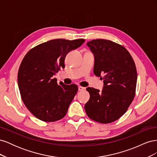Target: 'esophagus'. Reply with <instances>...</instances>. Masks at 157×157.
Masks as SVG:
<instances>
[{"label": "esophagus", "mask_w": 157, "mask_h": 157, "mask_svg": "<svg viewBox=\"0 0 157 157\" xmlns=\"http://www.w3.org/2000/svg\"><path fill=\"white\" fill-rule=\"evenodd\" d=\"M78 91H82V90H84L85 88L84 87H82V86H78Z\"/></svg>", "instance_id": "34e87169"}]
</instances>
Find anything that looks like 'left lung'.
<instances>
[{
	"label": "left lung",
	"instance_id": "8db88e82",
	"mask_svg": "<svg viewBox=\"0 0 157 157\" xmlns=\"http://www.w3.org/2000/svg\"><path fill=\"white\" fill-rule=\"evenodd\" d=\"M94 56V73L102 77L101 91L88 87L90 99L84 109L91 119L107 124L126 112L135 96L137 71L128 51L120 44L104 39L87 42Z\"/></svg>",
	"mask_w": 157,
	"mask_h": 157
}]
</instances>
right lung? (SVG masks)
Masks as SVG:
<instances>
[{"instance_id":"right-lung-1","label":"right lung","mask_w":157,"mask_h":157,"mask_svg":"<svg viewBox=\"0 0 157 157\" xmlns=\"http://www.w3.org/2000/svg\"><path fill=\"white\" fill-rule=\"evenodd\" d=\"M85 40L54 39L34 47L27 52L20 66L18 87L22 100L39 119L55 122L63 118L78 91L76 84L66 85L54 78L65 67V56Z\"/></svg>"}]
</instances>
